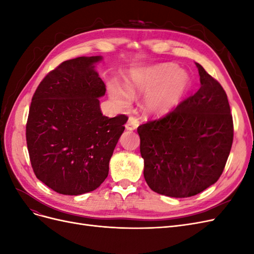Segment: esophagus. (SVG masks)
<instances>
[{
    "instance_id": "1",
    "label": "esophagus",
    "mask_w": 254,
    "mask_h": 254,
    "mask_svg": "<svg viewBox=\"0 0 254 254\" xmlns=\"http://www.w3.org/2000/svg\"><path fill=\"white\" fill-rule=\"evenodd\" d=\"M139 124H140L139 121H137L134 117H130L128 119V122L126 123L125 127L127 130H135L137 127H139Z\"/></svg>"
}]
</instances>
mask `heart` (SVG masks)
I'll use <instances>...</instances> for the list:
<instances>
[{
	"label": "heart",
	"instance_id": "b5f03b06",
	"mask_svg": "<svg viewBox=\"0 0 254 254\" xmlns=\"http://www.w3.org/2000/svg\"><path fill=\"white\" fill-rule=\"evenodd\" d=\"M190 89V74L173 63H161L130 70L127 86L117 80L108 83L115 106L126 109L133 95L145 94L144 108L156 117H164L178 107Z\"/></svg>",
	"mask_w": 254,
	"mask_h": 254
}]
</instances>
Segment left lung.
Wrapping results in <instances>:
<instances>
[{
	"mask_svg": "<svg viewBox=\"0 0 254 254\" xmlns=\"http://www.w3.org/2000/svg\"><path fill=\"white\" fill-rule=\"evenodd\" d=\"M200 89L165 118L137 127L144 178L158 194L201 193L224 171L233 142V121L220 83L195 63Z\"/></svg>",
	"mask_w": 254,
	"mask_h": 254,
	"instance_id": "left-lung-1",
	"label": "left lung"
}]
</instances>
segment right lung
I'll use <instances>...</instances> for the list:
<instances>
[{
  "label": "right lung",
  "instance_id": "1",
  "mask_svg": "<svg viewBox=\"0 0 254 254\" xmlns=\"http://www.w3.org/2000/svg\"><path fill=\"white\" fill-rule=\"evenodd\" d=\"M102 56L66 60L45 76L30 104L26 142L38 179L59 194L96 190L124 132L126 115L109 119L99 99L105 83L95 70Z\"/></svg>",
  "mask_w": 254,
  "mask_h": 254
}]
</instances>
